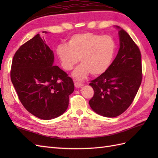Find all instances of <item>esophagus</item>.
Here are the masks:
<instances>
[{"mask_svg":"<svg viewBox=\"0 0 158 158\" xmlns=\"http://www.w3.org/2000/svg\"><path fill=\"white\" fill-rule=\"evenodd\" d=\"M83 85V84L81 82H77V81L75 82V88H81V87H82Z\"/></svg>","mask_w":158,"mask_h":158,"instance_id":"obj_1","label":"esophagus"}]
</instances>
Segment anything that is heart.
Masks as SVG:
<instances>
[{"label":"heart","instance_id":"heart-1","mask_svg":"<svg viewBox=\"0 0 158 158\" xmlns=\"http://www.w3.org/2000/svg\"><path fill=\"white\" fill-rule=\"evenodd\" d=\"M115 52V43L110 36L83 32L71 36L68 45L57 46L56 53L62 68L71 70L79 60L80 64L73 75L77 80L85 79L89 73L99 75L109 69Z\"/></svg>","mask_w":158,"mask_h":158}]
</instances>
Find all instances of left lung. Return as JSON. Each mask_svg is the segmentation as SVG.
<instances>
[{
    "label": "left lung",
    "instance_id": "obj_1",
    "mask_svg": "<svg viewBox=\"0 0 158 158\" xmlns=\"http://www.w3.org/2000/svg\"><path fill=\"white\" fill-rule=\"evenodd\" d=\"M119 28V27H117ZM118 53L106 71L90 81L94 111L106 117L120 115L132 103L142 81L141 54L130 35L121 29Z\"/></svg>",
    "mask_w": 158,
    "mask_h": 158
}]
</instances>
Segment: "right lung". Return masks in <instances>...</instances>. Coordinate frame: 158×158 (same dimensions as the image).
<instances>
[{
  "label": "right lung",
  "instance_id": "obj_1",
  "mask_svg": "<svg viewBox=\"0 0 158 158\" xmlns=\"http://www.w3.org/2000/svg\"><path fill=\"white\" fill-rule=\"evenodd\" d=\"M53 52L37 34L20 46L12 60L10 75L19 100L42 119L64 113L75 89L73 79L53 64Z\"/></svg>",
  "mask_w": 158,
  "mask_h": 158
}]
</instances>
